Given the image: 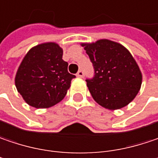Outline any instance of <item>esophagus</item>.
Instances as JSON below:
<instances>
[{
  "label": "esophagus",
  "instance_id": "obj_1",
  "mask_svg": "<svg viewBox=\"0 0 158 158\" xmlns=\"http://www.w3.org/2000/svg\"><path fill=\"white\" fill-rule=\"evenodd\" d=\"M77 77H78V78H83V77H84V72H83V70H79V72L77 73Z\"/></svg>",
  "mask_w": 158,
  "mask_h": 158
}]
</instances>
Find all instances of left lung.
<instances>
[{
    "label": "left lung",
    "mask_w": 158,
    "mask_h": 158,
    "mask_svg": "<svg viewBox=\"0 0 158 158\" xmlns=\"http://www.w3.org/2000/svg\"><path fill=\"white\" fill-rule=\"evenodd\" d=\"M80 44L95 68V77L86 80L94 100L113 111L128 106L142 84V73L130 51L109 39Z\"/></svg>",
    "instance_id": "1"
}]
</instances>
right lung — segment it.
Returning <instances> with one entry per match:
<instances>
[{
    "mask_svg": "<svg viewBox=\"0 0 158 158\" xmlns=\"http://www.w3.org/2000/svg\"><path fill=\"white\" fill-rule=\"evenodd\" d=\"M63 50L55 42L32 47L19 64L15 86L24 101L35 108H48L60 102L67 94L71 79Z\"/></svg>",
    "mask_w": 158,
    "mask_h": 158,
    "instance_id": "right-lung-1",
    "label": "right lung"
}]
</instances>
